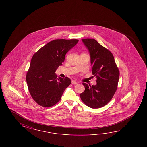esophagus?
Instances as JSON below:
<instances>
[{"label": "esophagus", "mask_w": 147, "mask_h": 147, "mask_svg": "<svg viewBox=\"0 0 147 147\" xmlns=\"http://www.w3.org/2000/svg\"><path fill=\"white\" fill-rule=\"evenodd\" d=\"M71 84H77V81H76V80H72V81H71Z\"/></svg>", "instance_id": "esophagus-1"}]
</instances>
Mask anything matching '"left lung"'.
<instances>
[{"mask_svg": "<svg viewBox=\"0 0 147 147\" xmlns=\"http://www.w3.org/2000/svg\"><path fill=\"white\" fill-rule=\"evenodd\" d=\"M82 41L90 55L92 73L97 78L95 85L83 84L85 91L80 94L82 101L92 109L104 106L112 99L117 88L119 71L112 53L95 39Z\"/></svg>", "mask_w": 147, "mask_h": 147, "instance_id": "1", "label": "left lung"}]
</instances>
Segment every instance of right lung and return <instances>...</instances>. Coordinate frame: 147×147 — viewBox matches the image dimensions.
<instances>
[{
	"label": "right lung",
	"mask_w": 147,
	"mask_h": 147,
	"mask_svg": "<svg viewBox=\"0 0 147 147\" xmlns=\"http://www.w3.org/2000/svg\"><path fill=\"white\" fill-rule=\"evenodd\" d=\"M78 41L76 39L55 40L34 55L27 72L26 82L31 97L38 105L45 107L55 105L71 84L69 78H57L55 72L62 65L66 53Z\"/></svg>",
	"instance_id": "obj_1"
}]
</instances>
